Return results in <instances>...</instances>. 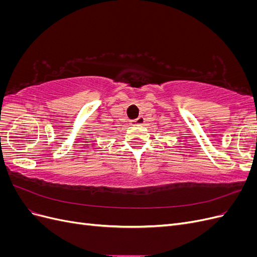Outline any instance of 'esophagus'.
<instances>
[{
  "label": "esophagus",
  "instance_id": "34e87169",
  "mask_svg": "<svg viewBox=\"0 0 257 257\" xmlns=\"http://www.w3.org/2000/svg\"><path fill=\"white\" fill-rule=\"evenodd\" d=\"M145 122V118L144 116H138L137 119L131 120V124L132 125H137V124H143Z\"/></svg>",
  "mask_w": 257,
  "mask_h": 257
}]
</instances>
